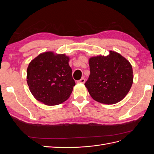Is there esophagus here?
I'll use <instances>...</instances> for the list:
<instances>
[{
    "instance_id": "34e87169",
    "label": "esophagus",
    "mask_w": 154,
    "mask_h": 154,
    "mask_svg": "<svg viewBox=\"0 0 154 154\" xmlns=\"http://www.w3.org/2000/svg\"><path fill=\"white\" fill-rule=\"evenodd\" d=\"M78 83H84L85 82V78H81L80 80H78L77 82Z\"/></svg>"
}]
</instances>
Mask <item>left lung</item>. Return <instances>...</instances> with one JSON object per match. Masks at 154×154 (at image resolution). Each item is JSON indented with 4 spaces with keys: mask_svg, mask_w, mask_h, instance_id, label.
<instances>
[{
    "mask_svg": "<svg viewBox=\"0 0 154 154\" xmlns=\"http://www.w3.org/2000/svg\"><path fill=\"white\" fill-rule=\"evenodd\" d=\"M90 75L85 85L93 99L104 104H115L128 94L133 83L131 64L119 53L110 51L103 57L89 59Z\"/></svg>",
    "mask_w": 154,
    "mask_h": 154,
    "instance_id": "8db88e82",
    "label": "left lung"
}]
</instances>
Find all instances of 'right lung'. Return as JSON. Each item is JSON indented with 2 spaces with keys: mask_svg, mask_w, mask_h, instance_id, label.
<instances>
[{
  "mask_svg": "<svg viewBox=\"0 0 154 154\" xmlns=\"http://www.w3.org/2000/svg\"><path fill=\"white\" fill-rule=\"evenodd\" d=\"M69 60L65 54L46 52L29 63L27 69V85L38 101L52 106L69 98L76 84Z\"/></svg>",
  "mask_w": 154,
  "mask_h": 154,
  "instance_id": "add662e5",
  "label": "right lung"
}]
</instances>
